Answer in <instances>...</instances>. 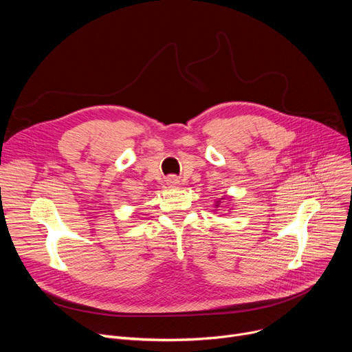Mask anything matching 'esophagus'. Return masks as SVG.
I'll list each match as a JSON object with an SVG mask.
<instances>
[{"mask_svg":"<svg viewBox=\"0 0 352 352\" xmlns=\"http://www.w3.org/2000/svg\"><path fill=\"white\" fill-rule=\"evenodd\" d=\"M166 184H168V186H170L171 188H175V187H178V186H179V181H178L177 178L171 177V178L166 179Z\"/></svg>","mask_w":352,"mask_h":352,"instance_id":"34e87169","label":"esophagus"}]
</instances>
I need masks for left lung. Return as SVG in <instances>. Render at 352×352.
I'll use <instances>...</instances> for the list:
<instances>
[{"label": "left lung", "mask_w": 352, "mask_h": 352, "mask_svg": "<svg viewBox=\"0 0 352 352\" xmlns=\"http://www.w3.org/2000/svg\"><path fill=\"white\" fill-rule=\"evenodd\" d=\"M224 199H228V201H231V197H223V198H218V201H215V208H218L219 207V204L221 202H224ZM231 210V208H230Z\"/></svg>", "instance_id": "8db88e82"}]
</instances>
